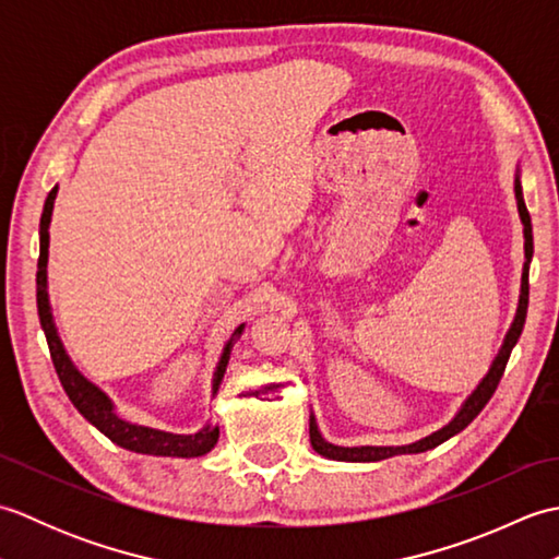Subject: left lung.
Segmentation results:
<instances>
[{
	"label": "left lung",
	"instance_id": "8db88e82",
	"mask_svg": "<svg viewBox=\"0 0 559 559\" xmlns=\"http://www.w3.org/2000/svg\"><path fill=\"white\" fill-rule=\"evenodd\" d=\"M514 192H516V206H519V216L521 223H524V237H526V264H524V273H521V295H519V307H516V317L512 326L507 331V338L502 343L500 353H497V358L492 360L490 372L483 377V382L478 384V389L473 391V394L463 403L461 411L456 413V418L451 420L449 425H444L442 430L432 432L430 437L418 439V442L406 444V447H336L326 442V439L319 435L317 430V423H314V415H310V442L314 447L317 454H322L326 459H334V461H384L391 456H399V454H420V451L427 449H435L442 442H447L449 437L459 435L463 427H468L471 420L476 418V415L485 408V403H488L495 394L497 384H500V379L504 374V367L509 355H512V348L516 346V341L521 336V331H524V322H526V310H528V264H531V257H533V230H531V216H528V209L524 204V194H521V182H519V175L514 180Z\"/></svg>",
	"mask_w": 559,
	"mask_h": 559
}]
</instances>
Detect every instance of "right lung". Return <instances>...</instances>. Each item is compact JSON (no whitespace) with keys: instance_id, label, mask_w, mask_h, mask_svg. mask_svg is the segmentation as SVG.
<instances>
[{"instance_id":"right-lung-1","label":"right lung","mask_w":559,"mask_h":559,"mask_svg":"<svg viewBox=\"0 0 559 559\" xmlns=\"http://www.w3.org/2000/svg\"><path fill=\"white\" fill-rule=\"evenodd\" d=\"M55 197H57V187L50 194H47L43 216H40V257H38V276H35V283H38L40 326L45 331L47 346H50V358H52V365L57 370V377H59V382H62L69 401L74 403L83 418H86L91 425H96L105 437L112 439V442L120 444L122 449L136 451V454L177 456V459H192V456L209 454V451L218 442V427L206 425L194 435H173V432L153 430V427L127 423L115 413L112 401L105 396L96 384H91L74 365H71L62 341H59V336H57V329L52 322V310H50V298H47V245H50V233H47V228H50ZM242 329H245V324L237 326L233 331V336L228 338V343H225L223 355H221L218 367H216V374H213V394L218 391V384L225 374V367H228V360H230V350L235 346V341L240 338Z\"/></svg>"}]
</instances>
